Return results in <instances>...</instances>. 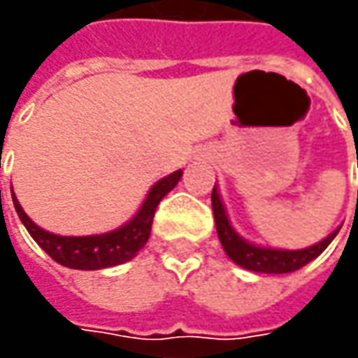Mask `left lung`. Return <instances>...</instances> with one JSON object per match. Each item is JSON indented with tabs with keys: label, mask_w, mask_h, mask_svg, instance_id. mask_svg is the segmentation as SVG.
I'll list each match as a JSON object with an SVG mask.
<instances>
[{
	"label": "left lung",
	"mask_w": 358,
	"mask_h": 358,
	"mask_svg": "<svg viewBox=\"0 0 358 358\" xmlns=\"http://www.w3.org/2000/svg\"><path fill=\"white\" fill-rule=\"evenodd\" d=\"M211 205H213L217 235H219V241H221L227 257L233 263H237L239 267L249 268L255 273L282 275V273H293L296 268L305 267L307 263H310L313 259H317L323 253L324 249L331 245V241L337 237L338 229H341L337 227L329 237H324L323 241H319L310 247H305V249H296V251L271 249V247H261V245L249 243L233 229L227 211H225V205H223L221 195L217 191V185L213 187V193H211Z\"/></svg>",
	"instance_id": "left-lung-1"
}]
</instances>
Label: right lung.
I'll return each mask as SVG.
<instances>
[{"label": "right lung", "mask_w": 358, "mask_h": 358, "mask_svg": "<svg viewBox=\"0 0 358 358\" xmlns=\"http://www.w3.org/2000/svg\"><path fill=\"white\" fill-rule=\"evenodd\" d=\"M181 175L183 171L179 169L159 179L157 183L149 189L143 205L133 215V219H129L125 225L101 233V235L63 237V235L49 233L45 229L37 227L27 217V213L21 209L13 189H11V197H13V207L20 215L21 223L27 229V233L55 263H59L63 267L79 268V271H97V268L115 267L121 263H127L143 249L151 235V225H153L159 201L179 183Z\"/></svg>", "instance_id": "add662e5"}]
</instances>
